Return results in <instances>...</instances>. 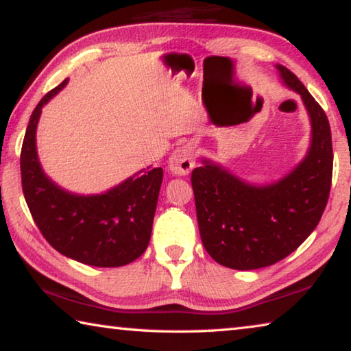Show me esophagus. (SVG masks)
<instances>
[{"label":"esophagus","mask_w":351,"mask_h":351,"mask_svg":"<svg viewBox=\"0 0 351 351\" xmlns=\"http://www.w3.org/2000/svg\"><path fill=\"white\" fill-rule=\"evenodd\" d=\"M195 167V145L187 142L182 147H178L169 162V170L173 176H186Z\"/></svg>","instance_id":"esophagus-1"}]
</instances>
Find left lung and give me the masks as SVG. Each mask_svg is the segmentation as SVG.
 <instances>
[{"label": "left lung", "mask_w": 351, "mask_h": 351, "mask_svg": "<svg viewBox=\"0 0 351 351\" xmlns=\"http://www.w3.org/2000/svg\"><path fill=\"white\" fill-rule=\"evenodd\" d=\"M276 69L283 85L299 94L310 117L305 158L280 180L266 184L249 182L206 158L192 171L201 240L210 257L230 269H258L288 257L316 229L328 201V119L288 68L276 64Z\"/></svg>", "instance_id": "obj_1"}]
</instances>
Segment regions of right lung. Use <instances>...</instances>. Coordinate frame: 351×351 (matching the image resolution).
<instances>
[{
  "mask_svg": "<svg viewBox=\"0 0 351 351\" xmlns=\"http://www.w3.org/2000/svg\"><path fill=\"white\" fill-rule=\"evenodd\" d=\"M68 79L35 106L21 147V184L29 210L47 243L68 258L97 268L134 261L150 243L162 169H142L102 193L80 195L45 173L37 152V125L43 106Z\"/></svg>",
  "mask_w": 351,
  "mask_h": 351,
  "instance_id": "obj_1",
  "label": "right lung"
}]
</instances>
